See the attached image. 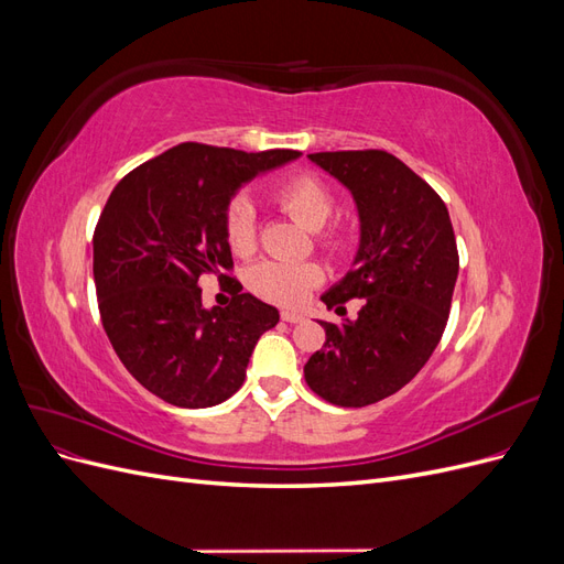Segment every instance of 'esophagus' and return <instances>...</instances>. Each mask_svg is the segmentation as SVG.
<instances>
[{
  "mask_svg": "<svg viewBox=\"0 0 564 564\" xmlns=\"http://www.w3.org/2000/svg\"><path fill=\"white\" fill-rule=\"evenodd\" d=\"M303 317H305V315L299 313V311H282V319H284V322H292V324H294V322H301Z\"/></svg>",
  "mask_w": 564,
  "mask_h": 564,
  "instance_id": "esophagus-1",
  "label": "esophagus"
}]
</instances>
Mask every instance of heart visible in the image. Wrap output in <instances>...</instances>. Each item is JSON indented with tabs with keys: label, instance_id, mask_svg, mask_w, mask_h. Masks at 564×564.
<instances>
[{
	"label": "heart",
	"instance_id": "obj_1",
	"mask_svg": "<svg viewBox=\"0 0 564 564\" xmlns=\"http://www.w3.org/2000/svg\"><path fill=\"white\" fill-rule=\"evenodd\" d=\"M272 202L292 216L296 224L308 230H317L319 245L338 253L348 245L344 228L327 226L336 212V197L332 187L317 176L294 174L272 185ZM226 242L230 251L240 259H247L259 245L256 235V214L247 197H235L224 218ZM324 272L313 261H261L249 268L247 284L256 296L280 305H296L308 296L317 284H322Z\"/></svg>",
	"mask_w": 564,
	"mask_h": 564
}]
</instances>
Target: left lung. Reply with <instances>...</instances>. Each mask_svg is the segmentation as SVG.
Segmentation results:
<instances>
[{"instance_id":"left-lung-1","label":"left lung","mask_w":564,"mask_h":564,"mask_svg":"<svg viewBox=\"0 0 564 564\" xmlns=\"http://www.w3.org/2000/svg\"><path fill=\"white\" fill-rule=\"evenodd\" d=\"M308 158L348 187L360 214L355 268L322 301L336 315L350 299H362V308L340 324L319 319L327 340L305 362V383L336 406H367L412 381L445 334L456 237L445 202L390 152Z\"/></svg>"}]
</instances>
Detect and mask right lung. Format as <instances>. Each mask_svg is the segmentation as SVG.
<instances>
[{
    "instance_id": "1",
    "label": "right lung",
    "mask_w": 564,
    "mask_h": 564,
    "mask_svg": "<svg viewBox=\"0 0 564 564\" xmlns=\"http://www.w3.org/2000/svg\"><path fill=\"white\" fill-rule=\"evenodd\" d=\"M301 155L181 143L115 185L94 230L98 313L119 360L160 400L202 409L240 390L256 340L280 322L228 272L224 218L240 185ZM229 280L207 312L198 278Z\"/></svg>"
}]
</instances>
